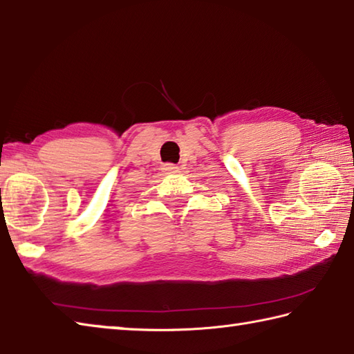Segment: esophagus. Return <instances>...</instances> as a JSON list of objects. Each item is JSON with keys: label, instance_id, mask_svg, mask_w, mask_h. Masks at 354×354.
<instances>
[{"label": "esophagus", "instance_id": "34e87169", "mask_svg": "<svg viewBox=\"0 0 354 354\" xmlns=\"http://www.w3.org/2000/svg\"><path fill=\"white\" fill-rule=\"evenodd\" d=\"M165 172H168V174H177V172L180 171L178 169V167H176V165H172V163H167V165H163V168H162Z\"/></svg>", "mask_w": 354, "mask_h": 354}]
</instances>
